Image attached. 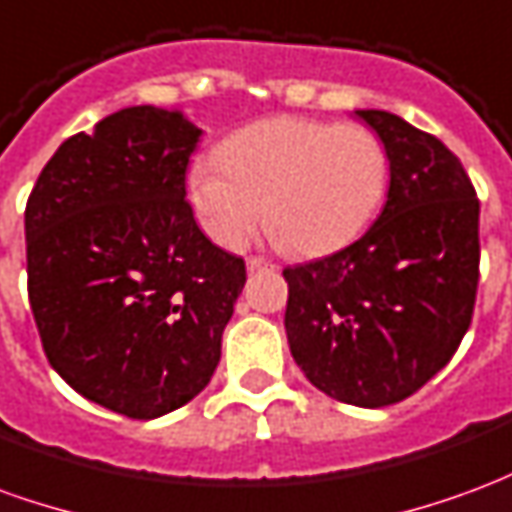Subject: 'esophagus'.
Segmentation results:
<instances>
[{
	"label": "esophagus",
	"instance_id": "34e87169",
	"mask_svg": "<svg viewBox=\"0 0 512 512\" xmlns=\"http://www.w3.org/2000/svg\"><path fill=\"white\" fill-rule=\"evenodd\" d=\"M268 268L274 266H271L268 260H263V257H249V260H246V271H249V274H255V271H268Z\"/></svg>",
	"mask_w": 512,
	"mask_h": 512
}]
</instances>
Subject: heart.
Returning a JSON list of instances; mask_svg holds the SVG:
<instances>
[{
  "instance_id": "obj_1",
  "label": "heart",
  "mask_w": 512,
  "mask_h": 512,
  "mask_svg": "<svg viewBox=\"0 0 512 512\" xmlns=\"http://www.w3.org/2000/svg\"><path fill=\"white\" fill-rule=\"evenodd\" d=\"M216 172L197 164L189 202L200 227L224 249H241L263 208L268 230L293 255L318 257L362 233L384 202V142L359 123L268 117L227 136Z\"/></svg>"
}]
</instances>
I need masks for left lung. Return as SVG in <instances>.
I'll return each mask as SVG.
<instances>
[{
  "label": "left lung",
  "mask_w": 512,
  "mask_h": 512,
  "mask_svg": "<svg viewBox=\"0 0 512 512\" xmlns=\"http://www.w3.org/2000/svg\"><path fill=\"white\" fill-rule=\"evenodd\" d=\"M389 158L376 224L321 260L282 271L290 354L340 403L392 406L447 365L472 323L480 202L458 156L381 109H356Z\"/></svg>",
  "instance_id": "left-lung-1"
}]
</instances>
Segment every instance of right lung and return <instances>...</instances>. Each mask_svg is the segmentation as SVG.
I'll return each mask as SVG.
<instances>
[{"mask_svg":"<svg viewBox=\"0 0 512 512\" xmlns=\"http://www.w3.org/2000/svg\"><path fill=\"white\" fill-rule=\"evenodd\" d=\"M202 128L128 106L65 139L27 200L29 304L51 367L131 419L164 417L211 381L246 268L186 202Z\"/></svg>","mask_w":512,"mask_h":512,"instance_id":"1","label":"right lung"}]
</instances>
